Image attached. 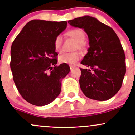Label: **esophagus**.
Listing matches in <instances>:
<instances>
[{"label":"esophagus","mask_w":135,"mask_h":135,"mask_svg":"<svg viewBox=\"0 0 135 135\" xmlns=\"http://www.w3.org/2000/svg\"><path fill=\"white\" fill-rule=\"evenodd\" d=\"M75 66H74V65H70V68L71 70H72L73 69H74V68H75Z\"/></svg>","instance_id":"1"}]
</instances>
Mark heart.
<instances>
[{
    "instance_id": "b5f03b06",
    "label": "heart",
    "mask_w": 135,
    "mask_h": 135,
    "mask_svg": "<svg viewBox=\"0 0 135 135\" xmlns=\"http://www.w3.org/2000/svg\"><path fill=\"white\" fill-rule=\"evenodd\" d=\"M68 35L74 38L77 42L76 46L77 48L81 49L83 47V42L86 38L84 32L82 29L75 28L73 29L68 32ZM63 44V38L61 35H58L55 38L54 41V46H55V50L57 52H61L62 49ZM81 53L79 52H68L61 55L59 58V60L61 63H66V64L73 65L75 64L81 58Z\"/></svg>"
}]
</instances>
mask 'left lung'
I'll list each match as a JSON object with an SVG mask.
<instances>
[{
	"label": "left lung",
	"mask_w": 135,
	"mask_h": 135,
	"mask_svg": "<svg viewBox=\"0 0 135 135\" xmlns=\"http://www.w3.org/2000/svg\"><path fill=\"white\" fill-rule=\"evenodd\" d=\"M70 25L84 29L89 47L81 64L80 87L86 97L105 101L120 89L126 73L125 55L120 40L111 27L97 18L84 16L68 21Z\"/></svg>",
	"instance_id": "obj_1"
}]
</instances>
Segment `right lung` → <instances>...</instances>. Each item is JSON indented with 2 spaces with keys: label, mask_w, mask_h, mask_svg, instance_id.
Here are the masks:
<instances>
[{
  "label": "right lung",
  "mask_w": 135,
  "mask_h": 135,
  "mask_svg": "<svg viewBox=\"0 0 135 135\" xmlns=\"http://www.w3.org/2000/svg\"><path fill=\"white\" fill-rule=\"evenodd\" d=\"M66 25V21L31 20L12 44L10 66L14 82L21 97L31 104H49L61 92V80L70 69L66 63L56 65L54 41Z\"/></svg>",
  "instance_id": "right-lung-1"
}]
</instances>
